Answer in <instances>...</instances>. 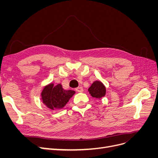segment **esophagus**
<instances>
[{
	"label": "esophagus",
	"mask_w": 158,
	"mask_h": 158,
	"mask_svg": "<svg viewBox=\"0 0 158 158\" xmlns=\"http://www.w3.org/2000/svg\"><path fill=\"white\" fill-rule=\"evenodd\" d=\"M83 88L82 87H78L76 88V91L77 92H83Z\"/></svg>",
	"instance_id": "34e87169"
}]
</instances>
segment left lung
<instances>
[{
    "mask_svg": "<svg viewBox=\"0 0 158 158\" xmlns=\"http://www.w3.org/2000/svg\"><path fill=\"white\" fill-rule=\"evenodd\" d=\"M88 92L92 97L100 99L106 95V88L101 82L95 81L89 88Z\"/></svg>",
    "mask_w": 158,
    "mask_h": 158,
    "instance_id": "8db88e82",
    "label": "left lung"
}]
</instances>
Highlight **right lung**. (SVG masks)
I'll return each instance as SVG.
<instances>
[{"label": "right lung", "instance_id": "obj_1", "mask_svg": "<svg viewBox=\"0 0 158 158\" xmlns=\"http://www.w3.org/2000/svg\"><path fill=\"white\" fill-rule=\"evenodd\" d=\"M74 94L73 90L64 89L60 84L55 86L53 84H50L43 89L41 99L47 107L54 110L64 107Z\"/></svg>", "mask_w": 158, "mask_h": 158}]
</instances>
